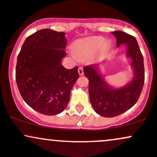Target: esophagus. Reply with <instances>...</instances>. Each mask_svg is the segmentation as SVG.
<instances>
[{"instance_id":"obj_1","label":"esophagus","mask_w":157,"mask_h":157,"mask_svg":"<svg viewBox=\"0 0 157 157\" xmlns=\"http://www.w3.org/2000/svg\"><path fill=\"white\" fill-rule=\"evenodd\" d=\"M78 72L79 75H84V70H83V68H82V67H78Z\"/></svg>"}]
</instances>
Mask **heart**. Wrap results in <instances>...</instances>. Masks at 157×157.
I'll return each mask as SVG.
<instances>
[{
  "label": "heart",
  "instance_id": "1",
  "mask_svg": "<svg viewBox=\"0 0 157 157\" xmlns=\"http://www.w3.org/2000/svg\"><path fill=\"white\" fill-rule=\"evenodd\" d=\"M110 42L105 41L102 36H90L79 40L74 44L73 52L81 59L94 57L97 54L102 55L110 49Z\"/></svg>",
  "mask_w": 157,
  "mask_h": 157
}]
</instances>
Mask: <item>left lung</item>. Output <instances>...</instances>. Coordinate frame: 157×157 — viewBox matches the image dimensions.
<instances>
[{
    "instance_id": "obj_1",
    "label": "left lung",
    "mask_w": 157,
    "mask_h": 157,
    "mask_svg": "<svg viewBox=\"0 0 157 157\" xmlns=\"http://www.w3.org/2000/svg\"><path fill=\"white\" fill-rule=\"evenodd\" d=\"M117 40V47L125 45L126 56L131 59L133 78L123 87H113L107 83L97 65L83 68L88 78L89 97L96 113L105 117H113L126 112L137 102L144 82V59L134 36L117 31L112 32Z\"/></svg>"
}]
</instances>
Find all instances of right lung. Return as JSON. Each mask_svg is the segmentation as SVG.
I'll return each instance as SVG.
<instances>
[{"label":"right lung","instance_id":"right-lung-1","mask_svg":"<svg viewBox=\"0 0 157 157\" xmlns=\"http://www.w3.org/2000/svg\"><path fill=\"white\" fill-rule=\"evenodd\" d=\"M65 33L42 29L25 40L17 58L16 79L25 102L45 115L63 112L79 75L78 67L61 64L66 56Z\"/></svg>","mask_w":157,"mask_h":157}]
</instances>
